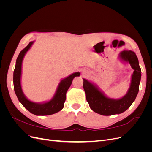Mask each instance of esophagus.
Returning <instances> with one entry per match:
<instances>
[{
    "instance_id": "obj_1",
    "label": "esophagus",
    "mask_w": 152,
    "mask_h": 152,
    "mask_svg": "<svg viewBox=\"0 0 152 152\" xmlns=\"http://www.w3.org/2000/svg\"><path fill=\"white\" fill-rule=\"evenodd\" d=\"M82 74H83V75L84 77H86V75H87V73L86 72H83V73H82Z\"/></svg>"
}]
</instances>
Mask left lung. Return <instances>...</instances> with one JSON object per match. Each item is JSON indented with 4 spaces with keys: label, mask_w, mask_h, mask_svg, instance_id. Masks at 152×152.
I'll return each mask as SVG.
<instances>
[{
    "label": "left lung",
    "mask_w": 152,
    "mask_h": 152,
    "mask_svg": "<svg viewBox=\"0 0 152 152\" xmlns=\"http://www.w3.org/2000/svg\"><path fill=\"white\" fill-rule=\"evenodd\" d=\"M122 60L129 62L134 71L132 75L131 83L127 94L121 99H114L105 96L98 87L87 80L83 79V87L86 100L92 110L102 115H112L125 112L134 102L139 91L141 70L134 52L130 50H123L120 53Z\"/></svg>",
    "instance_id": "1"
}]
</instances>
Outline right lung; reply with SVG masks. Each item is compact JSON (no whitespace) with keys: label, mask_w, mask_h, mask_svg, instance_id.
Masks as SVG:
<instances>
[{"label":"right lung","mask_w":152,"mask_h":152,"mask_svg":"<svg viewBox=\"0 0 152 152\" xmlns=\"http://www.w3.org/2000/svg\"><path fill=\"white\" fill-rule=\"evenodd\" d=\"M33 43L34 42H30L24 49L21 50L17 58L16 66L13 73L14 89L19 102L30 113L35 115H49L56 113L63 109L64 103L66 100V92L69 87H70L73 79L75 77H79L80 73L75 72L63 79L58 86L56 94L49 102L44 103H37L28 100L25 97L21 89V65L23 59Z\"/></svg>","instance_id":"add662e5"}]
</instances>
